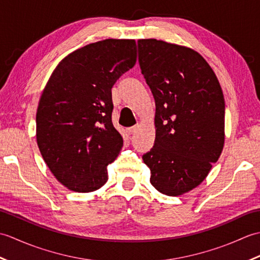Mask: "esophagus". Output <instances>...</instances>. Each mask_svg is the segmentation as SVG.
I'll return each mask as SVG.
<instances>
[{
    "label": "esophagus",
    "instance_id": "34e87169",
    "mask_svg": "<svg viewBox=\"0 0 260 260\" xmlns=\"http://www.w3.org/2000/svg\"><path fill=\"white\" fill-rule=\"evenodd\" d=\"M137 129H139V125H135L133 127H129V128L127 129V133H128V134H134V133H136Z\"/></svg>",
    "mask_w": 260,
    "mask_h": 260
}]
</instances>
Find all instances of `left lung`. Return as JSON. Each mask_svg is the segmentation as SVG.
Masks as SVG:
<instances>
[{
  "label": "left lung",
  "mask_w": 260,
  "mask_h": 260,
  "mask_svg": "<svg viewBox=\"0 0 260 260\" xmlns=\"http://www.w3.org/2000/svg\"><path fill=\"white\" fill-rule=\"evenodd\" d=\"M139 61L155 99V142L143 161L151 183L178 197L207 178L224 144V98L200 53L156 39L137 41Z\"/></svg>",
  "instance_id": "8db88e82"
}]
</instances>
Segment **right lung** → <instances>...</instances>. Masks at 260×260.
Wrapping results in <instances>:
<instances>
[{"label": "right lung", "instance_id": "1", "mask_svg": "<svg viewBox=\"0 0 260 260\" xmlns=\"http://www.w3.org/2000/svg\"><path fill=\"white\" fill-rule=\"evenodd\" d=\"M136 42L106 39L63 58L37 110V143L56 179L75 192H92L108 180L107 165L123 147L112 123V88L134 67Z\"/></svg>", "mask_w": 260, "mask_h": 260}]
</instances>
